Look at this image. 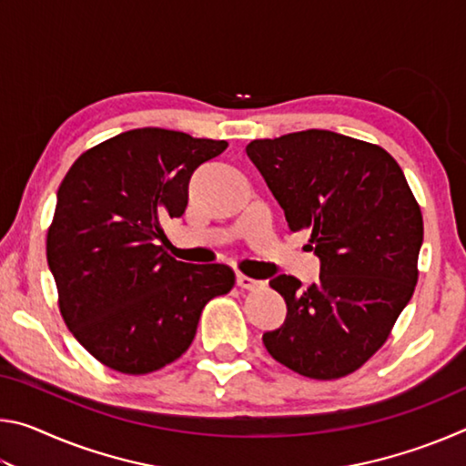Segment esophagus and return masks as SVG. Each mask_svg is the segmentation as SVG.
<instances>
[{"label":"esophagus","mask_w":466,"mask_h":466,"mask_svg":"<svg viewBox=\"0 0 466 466\" xmlns=\"http://www.w3.org/2000/svg\"><path fill=\"white\" fill-rule=\"evenodd\" d=\"M236 286L242 288V289H257V288H263V281L252 279V278H248V275L238 273V275H236Z\"/></svg>","instance_id":"esophagus-1"}]
</instances>
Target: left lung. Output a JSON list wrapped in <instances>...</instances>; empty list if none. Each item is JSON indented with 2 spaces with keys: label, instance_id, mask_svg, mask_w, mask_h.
<instances>
[{
  "label": "left lung",
  "instance_id": "obj_1",
  "mask_svg": "<svg viewBox=\"0 0 466 466\" xmlns=\"http://www.w3.org/2000/svg\"><path fill=\"white\" fill-rule=\"evenodd\" d=\"M247 156L286 214L310 230L320 279L291 275L269 286L288 304L267 330V351L294 372L333 380L380 350L413 296L423 218L403 170L380 146L327 129L255 139Z\"/></svg>",
  "mask_w": 466,
  "mask_h": 466
}]
</instances>
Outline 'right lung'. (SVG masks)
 I'll return each instance as SVG.
<instances>
[{"instance_id":"right-lung-1","label":"right lung","mask_w":466,"mask_h":466,"mask_svg":"<svg viewBox=\"0 0 466 466\" xmlns=\"http://www.w3.org/2000/svg\"><path fill=\"white\" fill-rule=\"evenodd\" d=\"M228 147L180 131L144 127L84 152L63 178L46 261L59 310L102 364L147 374L193 343L211 298L228 294V265H191L167 255L162 218H180L188 180Z\"/></svg>"}]
</instances>
